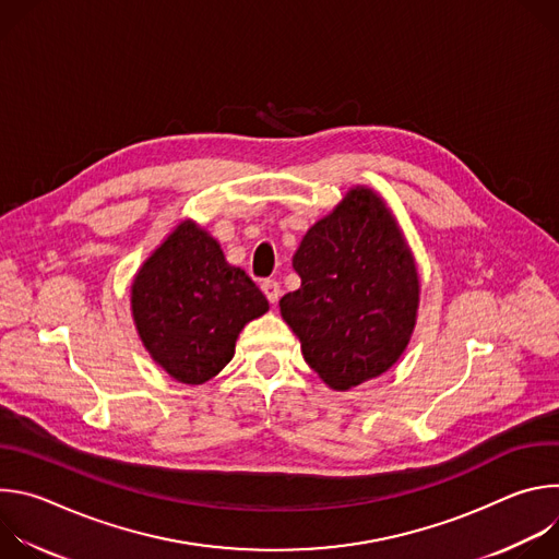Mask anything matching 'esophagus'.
Segmentation results:
<instances>
[{
	"mask_svg": "<svg viewBox=\"0 0 559 559\" xmlns=\"http://www.w3.org/2000/svg\"><path fill=\"white\" fill-rule=\"evenodd\" d=\"M261 289L265 292V296H267V300H270L272 305L281 298V285H278L276 278H265V281L261 283Z\"/></svg>",
	"mask_w": 559,
	"mask_h": 559,
	"instance_id": "obj_1",
	"label": "esophagus"
}]
</instances>
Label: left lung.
<instances>
[{
  "label": "left lung",
  "instance_id": "left-lung-1",
  "mask_svg": "<svg viewBox=\"0 0 559 559\" xmlns=\"http://www.w3.org/2000/svg\"><path fill=\"white\" fill-rule=\"evenodd\" d=\"M294 270L300 287L281 298V313L330 386L352 389L401 358L416 323L418 272L371 190H352L305 234Z\"/></svg>",
  "mask_w": 559,
  "mask_h": 559
}]
</instances>
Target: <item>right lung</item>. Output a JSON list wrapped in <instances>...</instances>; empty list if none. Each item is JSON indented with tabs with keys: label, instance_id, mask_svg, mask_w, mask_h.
I'll return each instance as SVG.
<instances>
[{
	"label": "right lung",
	"instance_id": "add662e5",
	"mask_svg": "<svg viewBox=\"0 0 559 559\" xmlns=\"http://www.w3.org/2000/svg\"><path fill=\"white\" fill-rule=\"evenodd\" d=\"M267 307L257 283L227 265L218 243L194 223H181L132 283L143 345L186 384L214 378L231 360L238 332Z\"/></svg>",
	"mask_w": 559,
	"mask_h": 559
}]
</instances>
